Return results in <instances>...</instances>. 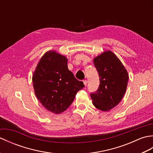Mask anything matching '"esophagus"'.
Segmentation results:
<instances>
[{
	"instance_id": "34e87169",
	"label": "esophagus",
	"mask_w": 153,
	"mask_h": 153,
	"mask_svg": "<svg viewBox=\"0 0 153 153\" xmlns=\"http://www.w3.org/2000/svg\"><path fill=\"white\" fill-rule=\"evenodd\" d=\"M83 83H84V85H85L86 86V85H87V81L86 79L83 80Z\"/></svg>"
}]
</instances>
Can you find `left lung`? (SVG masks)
Masks as SVG:
<instances>
[{
	"mask_svg": "<svg viewBox=\"0 0 153 153\" xmlns=\"http://www.w3.org/2000/svg\"><path fill=\"white\" fill-rule=\"evenodd\" d=\"M100 77V85L91 94L93 104L102 111H108L121 101L129 79L128 71L116 55L110 51L103 52L93 59Z\"/></svg>",
	"mask_w": 153,
	"mask_h": 153,
	"instance_id": "8db88e82",
	"label": "left lung"
}]
</instances>
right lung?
<instances>
[{
    "label": "right lung",
    "instance_id": "1",
    "mask_svg": "<svg viewBox=\"0 0 153 153\" xmlns=\"http://www.w3.org/2000/svg\"><path fill=\"white\" fill-rule=\"evenodd\" d=\"M35 94L41 105L55 114L65 111L84 87L68 68V58L49 51L39 61L32 76Z\"/></svg>",
    "mask_w": 153,
    "mask_h": 153
}]
</instances>
